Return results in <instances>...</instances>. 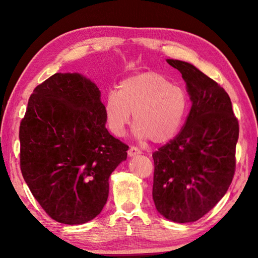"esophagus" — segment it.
Returning a JSON list of instances; mask_svg holds the SVG:
<instances>
[{
  "label": "esophagus",
  "instance_id": "obj_1",
  "mask_svg": "<svg viewBox=\"0 0 258 258\" xmlns=\"http://www.w3.org/2000/svg\"><path fill=\"white\" fill-rule=\"evenodd\" d=\"M139 154H141V151L138 149V147H135V146H131L130 147V150H128V156H136V155H139Z\"/></svg>",
  "mask_w": 258,
  "mask_h": 258
}]
</instances>
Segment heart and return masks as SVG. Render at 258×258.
<instances>
[{
  "label": "heart",
  "mask_w": 258,
  "mask_h": 258,
  "mask_svg": "<svg viewBox=\"0 0 258 258\" xmlns=\"http://www.w3.org/2000/svg\"><path fill=\"white\" fill-rule=\"evenodd\" d=\"M188 111V96L183 89L158 72L126 78L117 92H109L104 112L108 127L122 136L133 114L135 135L157 144L176 136Z\"/></svg>",
  "instance_id": "heart-1"
}]
</instances>
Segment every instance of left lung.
I'll return each mask as SVG.
<instances>
[{
  "label": "left lung",
  "instance_id": "left-lung-1",
  "mask_svg": "<svg viewBox=\"0 0 258 258\" xmlns=\"http://www.w3.org/2000/svg\"><path fill=\"white\" fill-rule=\"evenodd\" d=\"M187 86L191 107L180 132L153 153V201L169 221L190 223L215 206L236 167L238 120L226 91L194 65L166 59Z\"/></svg>",
  "mask_w": 258,
  "mask_h": 258
}]
</instances>
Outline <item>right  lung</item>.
I'll list each match as a JSON object with an SVG mask.
<instances>
[{"instance_id": "right-lung-1", "label": "right lung", "mask_w": 258, "mask_h": 258, "mask_svg": "<svg viewBox=\"0 0 258 258\" xmlns=\"http://www.w3.org/2000/svg\"><path fill=\"white\" fill-rule=\"evenodd\" d=\"M98 87L79 73L37 85L20 124V166L33 196L54 221H92L108 197V178L128 146L105 127Z\"/></svg>"}]
</instances>
